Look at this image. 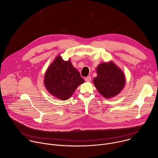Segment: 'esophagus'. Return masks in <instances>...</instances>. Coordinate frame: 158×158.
Returning a JSON list of instances; mask_svg holds the SVG:
<instances>
[{
	"mask_svg": "<svg viewBox=\"0 0 158 158\" xmlns=\"http://www.w3.org/2000/svg\"><path fill=\"white\" fill-rule=\"evenodd\" d=\"M85 81L86 82H91V77H90V76H87V77H86L85 78Z\"/></svg>",
	"mask_w": 158,
	"mask_h": 158,
	"instance_id": "obj_1",
	"label": "esophagus"
}]
</instances>
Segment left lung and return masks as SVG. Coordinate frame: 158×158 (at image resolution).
Instances as JSON below:
<instances>
[{"label": "left lung", "instance_id": "obj_1", "mask_svg": "<svg viewBox=\"0 0 158 158\" xmlns=\"http://www.w3.org/2000/svg\"><path fill=\"white\" fill-rule=\"evenodd\" d=\"M97 76L93 79L94 86L104 98L119 94L126 84L123 71L112 60L99 64L96 68Z\"/></svg>", "mask_w": 158, "mask_h": 158}]
</instances>
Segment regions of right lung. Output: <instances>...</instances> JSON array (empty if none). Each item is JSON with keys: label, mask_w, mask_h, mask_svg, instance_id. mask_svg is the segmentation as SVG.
Wrapping results in <instances>:
<instances>
[{"label": "right lung", "mask_w": 158, "mask_h": 158, "mask_svg": "<svg viewBox=\"0 0 158 158\" xmlns=\"http://www.w3.org/2000/svg\"><path fill=\"white\" fill-rule=\"evenodd\" d=\"M44 84L49 94L62 101L69 99L79 85L84 82L71 60L58 55L45 73Z\"/></svg>", "instance_id": "obj_1"}]
</instances>
